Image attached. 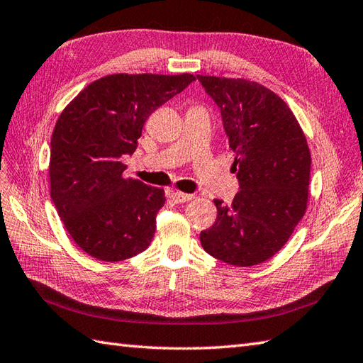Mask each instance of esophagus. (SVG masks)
I'll return each mask as SVG.
<instances>
[{"instance_id": "obj_1", "label": "esophagus", "mask_w": 363, "mask_h": 363, "mask_svg": "<svg viewBox=\"0 0 363 363\" xmlns=\"http://www.w3.org/2000/svg\"><path fill=\"white\" fill-rule=\"evenodd\" d=\"M169 197H171L175 203H186L189 200L194 199L192 194H184V192L180 191H169Z\"/></svg>"}]
</instances>
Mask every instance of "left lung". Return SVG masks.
I'll list each match as a JSON object with an SVG mask.
<instances>
[{
  "mask_svg": "<svg viewBox=\"0 0 363 363\" xmlns=\"http://www.w3.org/2000/svg\"><path fill=\"white\" fill-rule=\"evenodd\" d=\"M220 108L239 192L216 199L217 217L200 233L208 255L238 267L278 253L306 213L311 152L295 115L278 94L245 79L197 76Z\"/></svg>",
  "mask_w": 363,
  "mask_h": 363,
  "instance_id": "left-lung-1",
  "label": "left lung"
}]
</instances>
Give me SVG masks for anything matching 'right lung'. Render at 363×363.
Segmentation results:
<instances>
[{
    "label": "right lung",
    "mask_w": 363,
    "mask_h": 363,
    "mask_svg": "<svg viewBox=\"0 0 363 363\" xmlns=\"http://www.w3.org/2000/svg\"><path fill=\"white\" fill-rule=\"evenodd\" d=\"M192 80L188 72L110 74L60 113L51 136V199L86 255L116 262L149 247L164 191L124 179L121 157L133 154L146 119Z\"/></svg>",
    "instance_id": "1"
}]
</instances>
